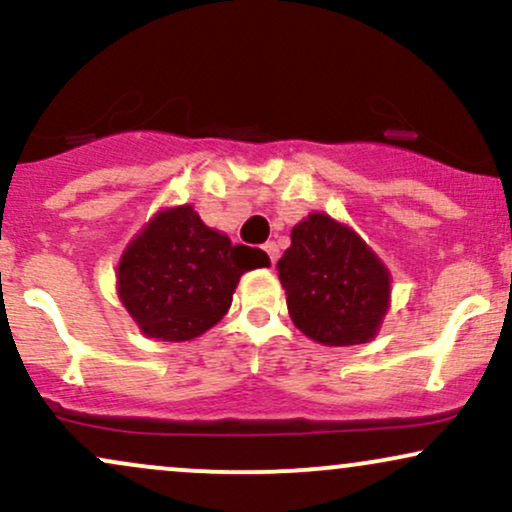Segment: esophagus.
Listing matches in <instances>:
<instances>
[{"label":"esophagus","instance_id":"obj_1","mask_svg":"<svg viewBox=\"0 0 512 512\" xmlns=\"http://www.w3.org/2000/svg\"><path fill=\"white\" fill-rule=\"evenodd\" d=\"M264 252H267L269 262L272 264H276V260H279V245H276L274 240H267V243H264Z\"/></svg>","mask_w":512,"mask_h":512}]
</instances>
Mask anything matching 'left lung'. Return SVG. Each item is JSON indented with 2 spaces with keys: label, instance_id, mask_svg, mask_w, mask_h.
Returning <instances> with one entry per match:
<instances>
[{
  "label": "left lung",
  "instance_id": "1",
  "mask_svg": "<svg viewBox=\"0 0 512 512\" xmlns=\"http://www.w3.org/2000/svg\"><path fill=\"white\" fill-rule=\"evenodd\" d=\"M293 325L327 346L375 337L390 298V274L354 231L310 214L291 231L279 264Z\"/></svg>",
  "mask_w": 512,
  "mask_h": 512
}]
</instances>
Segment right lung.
Segmentation results:
<instances>
[{
    "label": "right lung",
    "instance_id": "right-lung-1",
    "mask_svg": "<svg viewBox=\"0 0 512 512\" xmlns=\"http://www.w3.org/2000/svg\"><path fill=\"white\" fill-rule=\"evenodd\" d=\"M260 248L231 245L192 207L158 214L122 255L120 298L144 334L163 342L195 339L226 315L245 272L267 267Z\"/></svg>",
    "mask_w": 512,
    "mask_h": 512
}]
</instances>
